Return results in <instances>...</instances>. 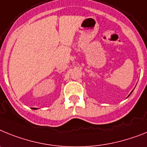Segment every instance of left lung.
I'll return each mask as SVG.
<instances>
[{
  "label": "left lung",
  "instance_id": "left-lung-1",
  "mask_svg": "<svg viewBox=\"0 0 147 147\" xmlns=\"http://www.w3.org/2000/svg\"><path fill=\"white\" fill-rule=\"evenodd\" d=\"M132 92H133V90H132ZM132 92H131V93H132ZM131 93H130V94H131ZM130 94H129V95H130Z\"/></svg>",
  "mask_w": 147,
  "mask_h": 147
}]
</instances>
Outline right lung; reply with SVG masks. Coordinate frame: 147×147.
Here are the masks:
<instances>
[{
  "label": "right lung",
  "instance_id": "add662e5",
  "mask_svg": "<svg viewBox=\"0 0 147 147\" xmlns=\"http://www.w3.org/2000/svg\"><path fill=\"white\" fill-rule=\"evenodd\" d=\"M33 109H35V108H33Z\"/></svg>",
  "mask_w": 147,
  "mask_h": 147
}]
</instances>
